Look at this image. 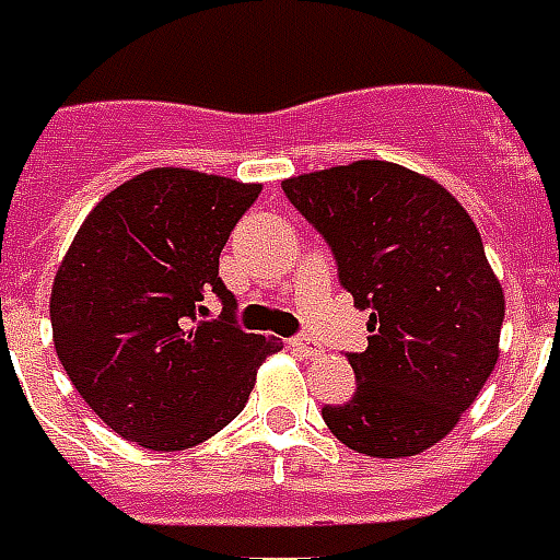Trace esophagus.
Wrapping results in <instances>:
<instances>
[{"mask_svg": "<svg viewBox=\"0 0 560 560\" xmlns=\"http://www.w3.org/2000/svg\"><path fill=\"white\" fill-rule=\"evenodd\" d=\"M289 347L299 352V355H304V359H313V355H319V352H323V347H319L311 335L292 337V340H289Z\"/></svg>", "mask_w": 560, "mask_h": 560, "instance_id": "1", "label": "esophagus"}]
</instances>
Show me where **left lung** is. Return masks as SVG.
I'll return each instance as SVG.
<instances>
[{
  "instance_id": "8db88e82",
  "label": "left lung",
  "mask_w": 560,
  "mask_h": 560,
  "mask_svg": "<svg viewBox=\"0 0 560 560\" xmlns=\"http://www.w3.org/2000/svg\"><path fill=\"white\" fill-rule=\"evenodd\" d=\"M325 237L340 287L371 311L350 352L355 395L323 407L340 443L374 458L419 455L450 434L498 364L503 289L467 210L404 165L362 160L283 180Z\"/></svg>"
}]
</instances>
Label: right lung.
<instances>
[{
    "label": "right lung",
    "mask_w": 560,
    "mask_h": 560,
    "mask_svg": "<svg viewBox=\"0 0 560 560\" xmlns=\"http://www.w3.org/2000/svg\"><path fill=\"white\" fill-rule=\"evenodd\" d=\"M259 184L153 168L83 220L50 292L54 347L90 410L153 452L189 450L235 419L277 337L237 328L220 253ZM210 294L224 311L201 320Z\"/></svg>",
    "instance_id": "add662e5"
}]
</instances>
